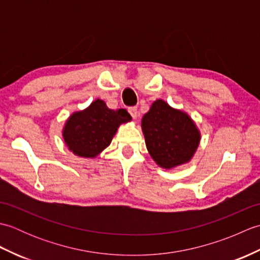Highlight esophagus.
I'll return each instance as SVG.
<instances>
[{"label":"esophagus","instance_id":"1","mask_svg":"<svg viewBox=\"0 0 260 260\" xmlns=\"http://www.w3.org/2000/svg\"><path fill=\"white\" fill-rule=\"evenodd\" d=\"M128 112H129L132 117H133L134 119H136L137 116H139V109H137V107H129Z\"/></svg>","mask_w":260,"mask_h":260}]
</instances>
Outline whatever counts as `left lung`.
<instances>
[{
	"instance_id": "obj_1",
	"label": "left lung",
	"mask_w": 260,
	"mask_h": 260,
	"mask_svg": "<svg viewBox=\"0 0 260 260\" xmlns=\"http://www.w3.org/2000/svg\"><path fill=\"white\" fill-rule=\"evenodd\" d=\"M142 129L148 153L165 169L189 162L200 142V133L189 116L161 99L143 116Z\"/></svg>"
}]
</instances>
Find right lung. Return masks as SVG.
Returning <instances> with one entry per match:
<instances>
[{"label":"right lung","mask_w":260,"mask_h":260,"mask_svg":"<svg viewBox=\"0 0 260 260\" xmlns=\"http://www.w3.org/2000/svg\"><path fill=\"white\" fill-rule=\"evenodd\" d=\"M126 109L113 110L101 99L87 109L75 113L66 123V144L78 156L95 157L112 142L118 126L131 120Z\"/></svg>","instance_id":"1"}]
</instances>
